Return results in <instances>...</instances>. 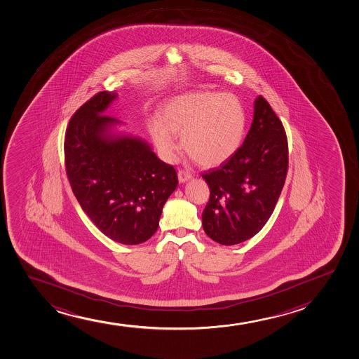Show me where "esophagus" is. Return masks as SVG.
<instances>
[{
    "label": "esophagus",
    "mask_w": 359,
    "mask_h": 359,
    "mask_svg": "<svg viewBox=\"0 0 359 359\" xmlns=\"http://www.w3.org/2000/svg\"><path fill=\"white\" fill-rule=\"evenodd\" d=\"M177 176L180 183H186L187 181H189L190 178H191V175L188 171H183V170L178 171Z\"/></svg>",
    "instance_id": "esophagus-1"
}]
</instances>
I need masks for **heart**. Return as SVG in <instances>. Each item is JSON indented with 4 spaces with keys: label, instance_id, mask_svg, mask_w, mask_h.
<instances>
[{
    "label": "heart",
    "instance_id": "heart-1",
    "mask_svg": "<svg viewBox=\"0 0 359 359\" xmlns=\"http://www.w3.org/2000/svg\"><path fill=\"white\" fill-rule=\"evenodd\" d=\"M247 115L235 95L194 91L168 99L159 117L149 122V135L165 161L177 152V136L205 168H217L235 156L243 141Z\"/></svg>",
    "mask_w": 359,
    "mask_h": 359
}]
</instances>
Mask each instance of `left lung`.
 Listing matches in <instances>:
<instances>
[{
	"mask_svg": "<svg viewBox=\"0 0 359 359\" xmlns=\"http://www.w3.org/2000/svg\"><path fill=\"white\" fill-rule=\"evenodd\" d=\"M287 166L289 149L283 123L259 95L243 144L226 163L202 173L210 191L202 213L206 235L223 245L254 237L272 215Z\"/></svg>",
	"mask_w": 359,
	"mask_h": 359,
	"instance_id": "obj_1",
	"label": "left lung"
}]
</instances>
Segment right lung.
Here are the masks:
<instances>
[{
  "mask_svg": "<svg viewBox=\"0 0 359 359\" xmlns=\"http://www.w3.org/2000/svg\"><path fill=\"white\" fill-rule=\"evenodd\" d=\"M117 98L99 92L70 118L65 139L66 171L75 198L104 235L127 245L144 243L159 226L177 172L149 142L104 115Z\"/></svg>",
  "mask_w": 359,
  "mask_h": 359,
  "instance_id": "add662e5",
  "label": "right lung"
}]
</instances>
